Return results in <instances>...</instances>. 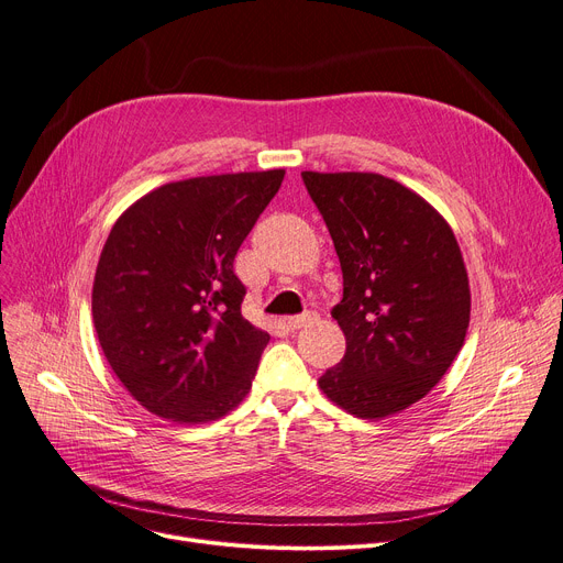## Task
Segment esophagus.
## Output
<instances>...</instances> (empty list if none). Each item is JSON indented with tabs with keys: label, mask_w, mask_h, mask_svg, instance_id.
I'll use <instances>...</instances> for the list:
<instances>
[{
	"label": "esophagus",
	"mask_w": 563,
	"mask_h": 563,
	"mask_svg": "<svg viewBox=\"0 0 563 563\" xmlns=\"http://www.w3.org/2000/svg\"><path fill=\"white\" fill-rule=\"evenodd\" d=\"M312 321H317V312L308 310V312H303V314L289 317V319H287V329H291V331H299V329L308 327V323H312Z\"/></svg>",
	"instance_id": "34e87169"
}]
</instances>
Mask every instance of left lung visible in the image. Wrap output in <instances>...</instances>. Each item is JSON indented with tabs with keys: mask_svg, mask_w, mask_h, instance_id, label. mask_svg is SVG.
<instances>
[{
	"mask_svg": "<svg viewBox=\"0 0 563 563\" xmlns=\"http://www.w3.org/2000/svg\"><path fill=\"white\" fill-rule=\"evenodd\" d=\"M303 185L335 244L344 294L333 308L344 358L319 378L331 401L376 420L445 376L470 323V285L448 221L378 173H312Z\"/></svg>",
	"mask_w": 563,
	"mask_h": 563,
	"instance_id": "1",
	"label": "left lung"
}]
</instances>
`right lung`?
<instances>
[{"label": "right lung", "instance_id": "add662e5", "mask_svg": "<svg viewBox=\"0 0 563 563\" xmlns=\"http://www.w3.org/2000/svg\"><path fill=\"white\" fill-rule=\"evenodd\" d=\"M283 168L170 183L115 221L93 280V323L130 395L173 422L223 418L251 390L269 333L242 317L234 255Z\"/></svg>", "mask_w": 563, "mask_h": 563}]
</instances>
